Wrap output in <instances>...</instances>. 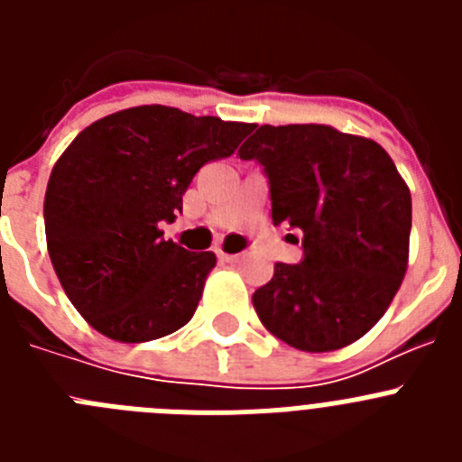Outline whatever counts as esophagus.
I'll list each match as a JSON object with an SVG mask.
<instances>
[{
	"label": "esophagus",
	"instance_id": "obj_1",
	"mask_svg": "<svg viewBox=\"0 0 462 462\" xmlns=\"http://www.w3.org/2000/svg\"><path fill=\"white\" fill-rule=\"evenodd\" d=\"M217 256L219 261H224V263H238V261L243 259V254H228V252H222V250H217Z\"/></svg>",
	"mask_w": 462,
	"mask_h": 462
}]
</instances>
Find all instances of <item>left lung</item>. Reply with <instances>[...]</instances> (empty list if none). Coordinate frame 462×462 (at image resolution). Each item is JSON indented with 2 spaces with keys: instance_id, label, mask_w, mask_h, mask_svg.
<instances>
[{
  "instance_id": "1",
  "label": "left lung",
  "mask_w": 462,
  "mask_h": 462,
  "mask_svg": "<svg viewBox=\"0 0 462 462\" xmlns=\"http://www.w3.org/2000/svg\"><path fill=\"white\" fill-rule=\"evenodd\" d=\"M238 154L266 173L273 224L303 234L300 263H275L252 296L261 324L303 352L352 345L407 271L411 196L393 159L328 125H261Z\"/></svg>"
}]
</instances>
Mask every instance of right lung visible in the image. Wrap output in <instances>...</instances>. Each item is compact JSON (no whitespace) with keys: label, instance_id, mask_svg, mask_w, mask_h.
I'll return each instance as SVG.
<instances>
[{"label":"right lung","instance_id":"obj_1","mask_svg":"<svg viewBox=\"0 0 462 462\" xmlns=\"http://www.w3.org/2000/svg\"><path fill=\"white\" fill-rule=\"evenodd\" d=\"M254 129L169 106L89 125L57 159L43 201L48 254L73 308L106 337L148 342L194 317L212 252L164 240L191 178Z\"/></svg>","mask_w":462,"mask_h":462}]
</instances>
